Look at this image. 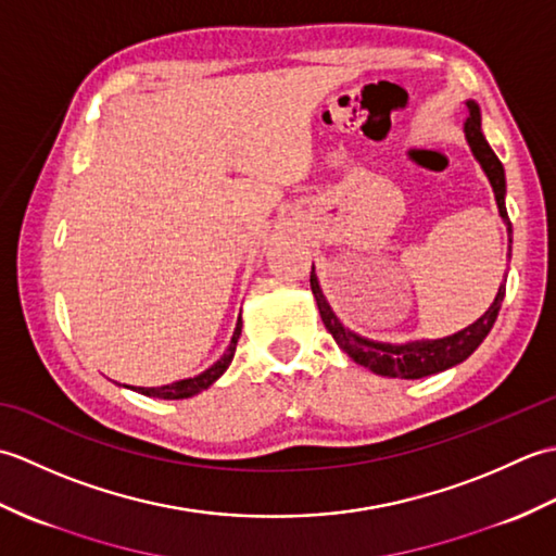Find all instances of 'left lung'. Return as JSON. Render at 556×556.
Segmentation results:
<instances>
[{
	"label": "left lung",
	"mask_w": 556,
	"mask_h": 556,
	"mask_svg": "<svg viewBox=\"0 0 556 556\" xmlns=\"http://www.w3.org/2000/svg\"><path fill=\"white\" fill-rule=\"evenodd\" d=\"M464 136L466 143L473 152V157L485 172L488 181L492 186L494 200H497V210L500 217L506 224V236H509V248H506V257L511 260V222L509 215H506V176L500 157L494 155V150L482 136L480 128V108L476 100H466V122H464ZM311 289L317 303V311H320L323 323L327 327V332L334 337L337 346L346 353V356L368 368L375 375L382 377H401V380H420V377L444 372L454 365L464 363L470 353H473L482 339L490 334V329L497 320L502 301H504V291H506V275L504 281L497 289V296L490 303V308L482 313L473 325H468L458 332L442 337V339H416V341H404V344H392V341H375L368 337H361L349 329L344 323L339 320L337 313L329 305L327 296L323 293L320 279H317V271L313 265L311 271Z\"/></svg>",
	"instance_id": "1"
}]
</instances>
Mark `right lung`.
Wrapping results in <instances>:
<instances>
[{
  "label": "right lung",
  "instance_id": "right-lung-1",
  "mask_svg": "<svg viewBox=\"0 0 556 556\" xmlns=\"http://www.w3.org/2000/svg\"><path fill=\"white\" fill-rule=\"evenodd\" d=\"M241 327H243V320L239 315V320H236V327H233V334H231V341L227 351L222 353V356L217 358V363H212L207 370H203L200 375H193V377H186V380H176L172 384H162V387H131L136 389L138 394L143 396H152V399H191L200 392H205L207 387L215 384L219 377L227 372V368L233 361V351H236V344H239V337H241ZM128 389V384H124Z\"/></svg>",
  "mask_w": 556,
  "mask_h": 556
}]
</instances>
